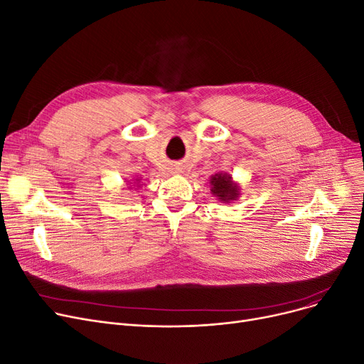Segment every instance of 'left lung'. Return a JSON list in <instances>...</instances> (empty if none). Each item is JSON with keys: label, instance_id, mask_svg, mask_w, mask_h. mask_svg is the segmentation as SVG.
Returning <instances> with one entry per match:
<instances>
[{"label": "left lung", "instance_id": "1", "mask_svg": "<svg viewBox=\"0 0 364 364\" xmlns=\"http://www.w3.org/2000/svg\"><path fill=\"white\" fill-rule=\"evenodd\" d=\"M211 184L213 195L218 196V199L223 202L236 200L239 196V187L232 181V177L228 174H223V172L220 174L218 172V174L211 177Z\"/></svg>", "mask_w": 364, "mask_h": 364}]
</instances>
